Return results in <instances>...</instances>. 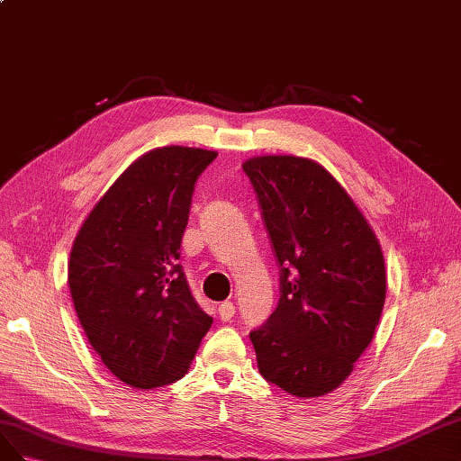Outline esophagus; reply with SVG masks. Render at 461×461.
<instances>
[{
	"label": "esophagus",
	"instance_id": "obj_1",
	"mask_svg": "<svg viewBox=\"0 0 461 461\" xmlns=\"http://www.w3.org/2000/svg\"><path fill=\"white\" fill-rule=\"evenodd\" d=\"M218 314L221 321H230L235 314V305L231 303V301H223V303L218 307Z\"/></svg>",
	"mask_w": 461,
	"mask_h": 461
}]
</instances>
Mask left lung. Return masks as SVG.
<instances>
[{
    "label": "left lung",
    "mask_w": 461,
    "mask_h": 461,
    "mask_svg": "<svg viewBox=\"0 0 461 461\" xmlns=\"http://www.w3.org/2000/svg\"><path fill=\"white\" fill-rule=\"evenodd\" d=\"M243 172L280 268L278 307L249 334L258 371L292 396H324L373 341L386 299L383 249L321 164L257 156Z\"/></svg>",
    "instance_id": "left-lung-1"
}]
</instances>
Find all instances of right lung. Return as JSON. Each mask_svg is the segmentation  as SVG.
<instances>
[{
    "label": "right lung",
    "instance_id": "obj_1",
    "mask_svg": "<svg viewBox=\"0 0 461 461\" xmlns=\"http://www.w3.org/2000/svg\"><path fill=\"white\" fill-rule=\"evenodd\" d=\"M218 152L162 147L115 179L78 230L69 289L78 322L122 383L185 376L212 317L193 299L179 247L194 183Z\"/></svg>",
    "mask_w": 461,
    "mask_h": 461
}]
</instances>
